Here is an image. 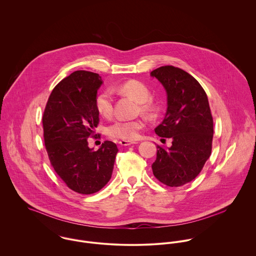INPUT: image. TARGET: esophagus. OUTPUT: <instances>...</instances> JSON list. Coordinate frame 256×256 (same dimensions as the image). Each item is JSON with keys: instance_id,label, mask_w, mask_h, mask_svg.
Segmentation results:
<instances>
[{"instance_id": "34e87169", "label": "esophagus", "mask_w": 256, "mask_h": 256, "mask_svg": "<svg viewBox=\"0 0 256 256\" xmlns=\"http://www.w3.org/2000/svg\"><path fill=\"white\" fill-rule=\"evenodd\" d=\"M138 142H135V141H127V140H121L119 142V144L121 146H130V145H134V144H137Z\"/></svg>"}]
</instances>
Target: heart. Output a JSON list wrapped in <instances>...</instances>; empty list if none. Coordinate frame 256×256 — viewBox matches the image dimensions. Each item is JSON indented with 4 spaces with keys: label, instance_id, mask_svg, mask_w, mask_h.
I'll use <instances>...</instances> for the list:
<instances>
[{
    "label": "heart",
    "instance_id": "heart-1",
    "mask_svg": "<svg viewBox=\"0 0 256 256\" xmlns=\"http://www.w3.org/2000/svg\"><path fill=\"white\" fill-rule=\"evenodd\" d=\"M117 94L129 96L139 102V108L143 113L152 114L156 106L154 102L150 100V92L145 84L137 80H128L119 86L111 90ZM96 108L98 112L104 116L108 117L113 111V96L110 90L100 92L94 100ZM143 119H134V120H117L113 122L106 128L108 135L121 140H134L138 137L139 131L144 127Z\"/></svg>",
    "mask_w": 256,
    "mask_h": 256
}]
</instances>
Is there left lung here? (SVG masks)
Listing matches in <instances>:
<instances>
[{"instance_id": "left-lung-1", "label": "left lung", "mask_w": 256, "mask_h": 256, "mask_svg": "<svg viewBox=\"0 0 256 256\" xmlns=\"http://www.w3.org/2000/svg\"><path fill=\"white\" fill-rule=\"evenodd\" d=\"M150 76L168 94L164 119L154 132L172 140L168 148L156 146L152 174L168 186H182L200 174L211 154L214 128L208 98L197 80L180 68L162 66Z\"/></svg>"}]
</instances>
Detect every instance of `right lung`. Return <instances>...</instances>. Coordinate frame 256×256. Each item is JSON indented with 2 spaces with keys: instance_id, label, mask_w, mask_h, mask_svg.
<instances>
[{
  "instance_id": "1",
  "label": "right lung",
  "mask_w": 256,
  "mask_h": 256,
  "mask_svg": "<svg viewBox=\"0 0 256 256\" xmlns=\"http://www.w3.org/2000/svg\"><path fill=\"white\" fill-rule=\"evenodd\" d=\"M102 84L98 74L76 71L52 90L42 117L44 144L56 174L74 192L92 194L111 178L116 144L106 141L98 150L88 138L98 127L94 100Z\"/></svg>"
}]
</instances>
